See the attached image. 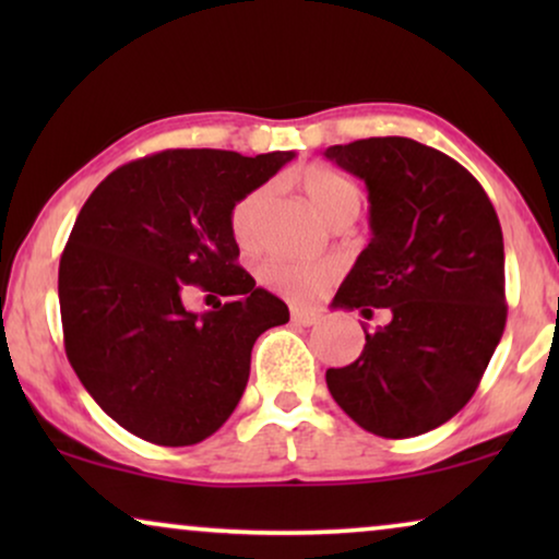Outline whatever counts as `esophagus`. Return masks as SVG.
<instances>
[{
  "instance_id": "obj_1",
  "label": "esophagus",
  "mask_w": 559,
  "mask_h": 559,
  "mask_svg": "<svg viewBox=\"0 0 559 559\" xmlns=\"http://www.w3.org/2000/svg\"><path fill=\"white\" fill-rule=\"evenodd\" d=\"M293 323H297V325H316V323H320V316H318V312L295 308L293 310Z\"/></svg>"
}]
</instances>
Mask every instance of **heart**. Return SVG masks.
I'll use <instances>...</instances> for the list:
<instances>
[{
    "instance_id": "b5f03b06",
    "label": "heart",
    "mask_w": 559,
    "mask_h": 559,
    "mask_svg": "<svg viewBox=\"0 0 559 559\" xmlns=\"http://www.w3.org/2000/svg\"><path fill=\"white\" fill-rule=\"evenodd\" d=\"M297 186L308 198L312 211L320 218H328L331 213L346 209V205H358V190L350 186L346 178L338 173L328 170V167L310 165L297 173ZM266 198V188H257L241 198L231 211V234L239 243L251 241L254 226ZM262 282L266 287L277 289L295 302H312L325 293L328 282L333 280V270L328 264L318 262H293V259H270L262 266Z\"/></svg>"
}]
</instances>
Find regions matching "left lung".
<instances>
[{
  "label": "left lung",
  "instance_id": "left-lung-1",
  "mask_svg": "<svg viewBox=\"0 0 559 559\" xmlns=\"http://www.w3.org/2000/svg\"><path fill=\"white\" fill-rule=\"evenodd\" d=\"M369 190L371 241L335 308L389 310L354 364L328 369L338 407L379 438H415L457 415L503 325V236L480 182L440 150L369 136L325 150Z\"/></svg>",
  "mask_w": 559,
  "mask_h": 559
}]
</instances>
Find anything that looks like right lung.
I'll return each instance as SVG.
<instances>
[{"mask_svg": "<svg viewBox=\"0 0 559 559\" xmlns=\"http://www.w3.org/2000/svg\"><path fill=\"white\" fill-rule=\"evenodd\" d=\"M293 152L165 150L98 182L60 257L66 354L98 407L155 445H195L231 417L251 348L287 305L236 264L231 211ZM198 286L228 296L198 317ZM211 295V296H212Z\"/></svg>", "mask_w": 559, "mask_h": 559, "instance_id": "1", "label": "right lung"}]
</instances>
